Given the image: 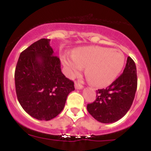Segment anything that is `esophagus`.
<instances>
[{
    "instance_id": "esophagus-1",
    "label": "esophagus",
    "mask_w": 151,
    "mask_h": 151,
    "mask_svg": "<svg viewBox=\"0 0 151 151\" xmlns=\"http://www.w3.org/2000/svg\"><path fill=\"white\" fill-rule=\"evenodd\" d=\"M74 86H75L76 89H82L83 88L82 85L78 82H75V84H74Z\"/></svg>"
}]
</instances>
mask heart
<instances>
[{"instance_id": "heart-1", "label": "heart", "mask_w": 151, "mask_h": 151, "mask_svg": "<svg viewBox=\"0 0 151 151\" xmlns=\"http://www.w3.org/2000/svg\"><path fill=\"white\" fill-rule=\"evenodd\" d=\"M66 75L75 78L86 66V73L96 87H105L114 82L124 65L122 52L101 46H86L76 49L72 55L62 56Z\"/></svg>"}]
</instances>
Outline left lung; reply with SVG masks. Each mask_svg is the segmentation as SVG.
I'll list each match as a JSON object with an SVG mask.
<instances>
[{
	"instance_id": "1",
	"label": "left lung",
	"mask_w": 151,
	"mask_h": 151,
	"mask_svg": "<svg viewBox=\"0 0 151 151\" xmlns=\"http://www.w3.org/2000/svg\"><path fill=\"white\" fill-rule=\"evenodd\" d=\"M137 88L135 62L128 57L123 73L106 88L96 91V99L87 105V110L101 123H113L126 114L131 107Z\"/></svg>"
}]
</instances>
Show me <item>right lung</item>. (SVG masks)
I'll return each instance as SVG.
<instances>
[{
    "label": "right lung",
    "instance_id": "obj_1",
    "mask_svg": "<svg viewBox=\"0 0 151 151\" xmlns=\"http://www.w3.org/2000/svg\"><path fill=\"white\" fill-rule=\"evenodd\" d=\"M50 39L42 38L21 52L15 71V92L23 110L40 121H49L63 110L74 84L61 71Z\"/></svg>",
    "mask_w": 151,
    "mask_h": 151
}]
</instances>
